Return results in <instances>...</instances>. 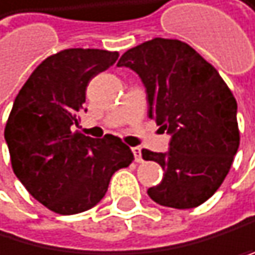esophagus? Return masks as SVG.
Wrapping results in <instances>:
<instances>
[{
    "mask_svg": "<svg viewBox=\"0 0 255 255\" xmlns=\"http://www.w3.org/2000/svg\"><path fill=\"white\" fill-rule=\"evenodd\" d=\"M132 153H134V156H135V161H137V162H142V161H143V159H142V149H140L138 146L132 148Z\"/></svg>",
    "mask_w": 255,
    "mask_h": 255,
    "instance_id": "obj_1",
    "label": "esophagus"
}]
</instances>
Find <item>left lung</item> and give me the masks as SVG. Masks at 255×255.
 <instances>
[{"label": "left lung", "mask_w": 255, "mask_h": 255, "mask_svg": "<svg viewBox=\"0 0 255 255\" xmlns=\"http://www.w3.org/2000/svg\"><path fill=\"white\" fill-rule=\"evenodd\" d=\"M118 66L142 79L149 110L159 129L167 130L170 149H142L145 161L162 167L164 178L148 189L156 203L195 208L215 194L240 146L237 101L219 72L178 39L154 37L129 48Z\"/></svg>", "instance_id": "obj_1"}]
</instances>
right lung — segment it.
<instances>
[{"label":"right lung","instance_id":"add662e5","mask_svg":"<svg viewBox=\"0 0 255 255\" xmlns=\"http://www.w3.org/2000/svg\"><path fill=\"white\" fill-rule=\"evenodd\" d=\"M118 52L66 48L40 63L21 86L4 128L12 170L33 197L58 215L93 208L112 175L134 161L112 134L91 138L74 130L86 86L118 60Z\"/></svg>","mask_w":255,"mask_h":255}]
</instances>
